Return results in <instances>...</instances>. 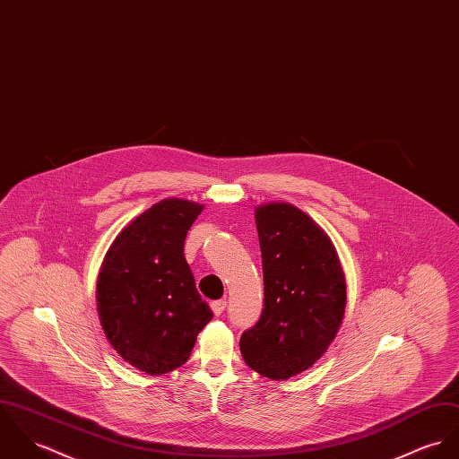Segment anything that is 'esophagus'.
I'll use <instances>...</instances> for the list:
<instances>
[{
  "instance_id": "esophagus-1",
  "label": "esophagus",
  "mask_w": 459,
  "mask_h": 459,
  "mask_svg": "<svg viewBox=\"0 0 459 459\" xmlns=\"http://www.w3.org/2000/svg\"><path fill=\"white\" fill-rule=\"evenodd\" d=\"M225 307H227V301H225V299H220V301L211 303V309H212L214 315H221V313L225 311Z\"/></svg>"
}]
</instances>
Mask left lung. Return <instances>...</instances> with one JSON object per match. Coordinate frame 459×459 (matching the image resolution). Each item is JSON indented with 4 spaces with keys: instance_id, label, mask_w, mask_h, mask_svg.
Listing matches in <instances>:
<instances>
[{
    "instance_id": "1",
    "label": "left lung",
    "mask_w": 459,
    "mask_h": 459,
    "mask_svg": "<svg viewBox=\"0 0 459 459\" xmlns=\"http://www.w3.org/2000/svg\"><path fill=\"white\" fill-rule=\"evenodd\" d=\"M264 269V309L239 347L256 373L287 380L309 369L336 338L347 283L329 236L287 203L255 207Z\"/></svg>"
}]
</instances>
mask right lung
I'll use <instances>...</instances> for the list:
<instances>
[{"label": "right lung", "mask_w": 459, "mask_h": 459, "mask_svg": "<svg viewBox=\"0 0 459 459\" xmlns=\"http://www.w3.org/2000/svg\"><path fill=\"white\" fill-rule=\"evenodd\" d=\"M204 205L163 199L112 241L97 280V307L112 349L134 368L163 375L183 366L212 318L185 258Z\"/></svg>", "instance_id": "add662e5"}]
</instances>
